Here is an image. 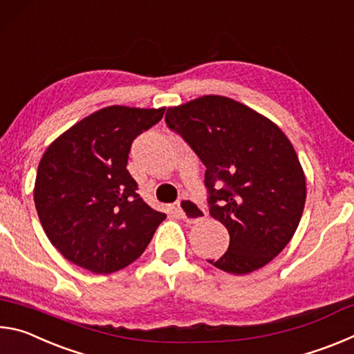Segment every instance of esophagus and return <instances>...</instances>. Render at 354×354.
I'll list each match as a JSON object with an SVG mask.
<instances>
[{
	"label": "esophagus",
	"mask_w": 354,
	"mask_h": 354,
	"mask_svg": "<svg viewBox=\"0 0 354 354\" xmlns=\"http://www.w3.org/2000/svg\"><path fill=\"white\" fill-rule=\"evenodd\" d=\"M178 212L187 223H196V221L206 217L205 207H201L198 203L189 198V196H183V198L178 200Z\"/></svg>",
	"instance_id": "esophagus-1"
}]
</instances>
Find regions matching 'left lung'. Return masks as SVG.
Masks as SVG:
<instances>
[{
    "instance_id": "obj_1",
    "label": "left lung",
    "mask_w": 354,
    "mask_h": 354,
    "mask_svg": "<svg viewBox=\"0 0 354 354\" xmlns=\"http://www.w3.org/2000/svg\"><path fill=\"white\" fill-rule=\"evenodd\" d=\"M165 123L206 167L209 214L230 232L220 270L247 274L277 257L295 234L306 179L277 124L237 101L206 95L169 107Z\"/></svg>"
}]
</instances>
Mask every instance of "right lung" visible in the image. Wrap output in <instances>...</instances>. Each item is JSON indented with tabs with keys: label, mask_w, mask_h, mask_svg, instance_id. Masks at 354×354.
I'll list each match as a JSON object with an SVG mask.
<instances>
[{
	"label": "right lung",
	"mask_w": 354,
	"mask_h": 354,
	"mask_svg": "<svg viewBox=\"0 0 354 354\" xmlns=\"http://www.w3.org/2000/svg\"><path fill=\"white\" fill-rule=\"evenodd\" d=\"M164 112L104 107L48 147L34 201L46 237L65 259L109 274L133 263L151 242L167 215L143 201L127 165L136 137Z\"/></svg>",
	"instance_id": "1"
}]
</instances>
